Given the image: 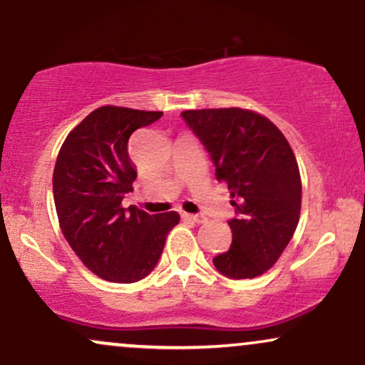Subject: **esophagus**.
Here are the masks:
<instances>
[{"instance_id":"esophagus-1","label":"esophagus","mask_w":365,"mask_h":365,"mask_svg":"<svg viewBox=\"0 0 365 365\" xmlns=\"http://www.w3.org/2000/svg\"><path fill=\"white\" fill-rule=\"evenodd\" d=\"M182 217L183 220L194 221V223H204V216H199V215H188V212H182Z\"/></svg>"}]
</instances>
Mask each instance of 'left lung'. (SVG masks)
Instances as JSON below:
<instances>
[{"instance_id":"8db88e82","label":"left lung","mask_w":365,"mask_h":365,"mask_svg":"<svg viewBox=\"0 0 365 365\" xmlns=\"http://www.w3.org/2000/svg\"><path fill=\"white\" fill-rule=\"evenodd\" d=\"M182 116L211 154L237 212L228 221L232 245L212 259L216 269L233 279L264 274L299 225L302 180L290 144L273 121L250 110H187Z\"/></svg>"}]
</instances>
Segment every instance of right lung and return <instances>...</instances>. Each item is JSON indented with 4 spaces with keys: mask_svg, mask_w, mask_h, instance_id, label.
Wrapping results in <instances>:
<instances>
[{
    "mask_svg": "<svg viewBox=\"0 0 365 365\" xmlns=\"http://www.w3.org/2000/svg\"><path fill=\"white\" fill-rule=\"evenodd\" d=\"M161 111L101 106L68 133L58 153L53 194L58 221L77 257L99 278L135 283L156 267L178 212L163 215L130 206L123 195L133 190L135 166L128 139Z\"/></svg>",
    "mask_w": 365,
    "mask_h": 365,
    "instance_id": "1",
    "label": "right lung"
}]
</instances>
